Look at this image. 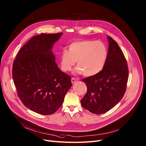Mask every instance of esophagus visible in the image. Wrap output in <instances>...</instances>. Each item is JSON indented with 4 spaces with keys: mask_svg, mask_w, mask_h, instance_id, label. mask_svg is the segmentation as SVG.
Listing matches in <instances>:
<instances>
[{
    "mask_svg": "<svg viewBox=\"0 0 146 146\" xmlns=\"http://www.w3.org/2000/svg\"><path fill=\"white\" fill-rule=\"evenodd\" d=\"M78 79H76V78H74V77H72V84H74L76 83V82H78Z\"/></svg>",
    "mask_w": 146,
    "mask_h": 146,
    "instance_id": "34e87169",
    "label": "esophagus"
}]
</instances>
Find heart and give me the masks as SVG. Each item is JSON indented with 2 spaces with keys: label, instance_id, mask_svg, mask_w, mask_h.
<instances>
[{
  "label": "heart",
  "instance_id": "obj_1",
  "mask_svg": "<svg viewBox=\"0 0 146 146\" xmlns=\"http://www.w3.org/2000/svg\"><path fill=\"white\" fill-rule=\"evenodd\" d=\"M108 56V48L101 41H76L70 44L69 51L64 50L61 53L60 64L63 71L69 72L77 61L76 72L93 76L103 69Z\"/></svg>",
  "mask_w": 146,
  "mask_h": 146
}]
</instances>
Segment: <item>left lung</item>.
<instances>
[{"label": "left lung", "instance_id": "obj_1", "mask_svg": "<svg viewBox=\"0 0 146 146\" xmlns=\"http://www.w3.org/2000/svg\"><path fill=\"white\" fill-rule=\"evenodd\" d=\"M109 50L106 64L100 72L82 80L87 90L81 100L83 108L100 114L109 111L121 100L127 88L129 69L117 43L108 36Z\"/></svg>", "mask_w": 146, "mask_h": 146}]
</instances>
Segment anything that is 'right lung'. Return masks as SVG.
Instances as JSON below:
<instances>
[{
  "label": "right lung",
  "mask_w": 146,
  "mask_h": 146,
  "mask_svg": "<svg viewBox=\"0 0 146 146\" xmlns=\"http://www.w3.org/2000/svg\"><path fill=\"white\" fill-rule=\"evenodd\" d=\"M62 33L33 36L19 51L12 76L17 96L30 110L43 115L56 112L72 87L71 77L55 62L52 48Z\"/></svg>",
  "instance_id": "obj_1"
}]
</instances>
